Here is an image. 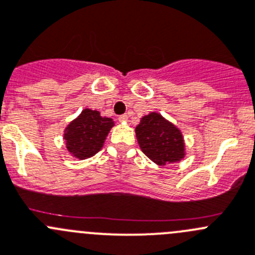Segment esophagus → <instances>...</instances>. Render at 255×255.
Segmentation results:
<instances>
[{"instance_id": "1", "label": "esophagus", "mask_w": 255, "mask_h": 255, "mask_svg": "<svg viewBox=\"0 0 255 255\" xmlns=\"http://www.w3.org/2000/svg\"><path fill=\"white\" fill-rule=\"evenodd\" d=\"M118 121H120V122L126 123V122H127V121H128V116H127V115L120 116V117H118Z\"/></svg>"}]
</instances>
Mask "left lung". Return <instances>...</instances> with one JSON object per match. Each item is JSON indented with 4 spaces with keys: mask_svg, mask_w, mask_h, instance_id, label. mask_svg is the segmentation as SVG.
<instances>
[{
    "mask_svg": "<svg viewBox=\"0 0 255 255\" xmlns=\"http://www.w3.org/2000/svg\"><path fill=\"white\" fill-rule=\"evenodd\" d=\"M135 137L142 152L157 165L178 163L185 157L182 130L160 113L150 112L140 118Z\"/></svg>",
    "mask_w": 255,
    "mask_h": 255,
    "instance_id": "1",
    "label": "left lung"
}]
</instances>
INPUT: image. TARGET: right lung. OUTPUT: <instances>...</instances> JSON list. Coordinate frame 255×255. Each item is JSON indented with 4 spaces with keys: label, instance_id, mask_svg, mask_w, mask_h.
Returning <instances> with one entry per match:
<instances>
[{
    "label": "right lung",
    "instance_id": "right-lung-1",
    "mask_svg": "<svg viewBox=\"0 0 255 255\" xmlns=\"http://www.w3.org/2000/svg\"><path fill=\"white\" fill-rule=\"evenodd\" d=\"M113 126L112 118L102 117L98 111L85 108L65 128L63 138L68 153L80 160L93 157L102 149Z\"/></svg>",
    "mask_w": 255,
    "mask_h": 255
}]
</instances>
